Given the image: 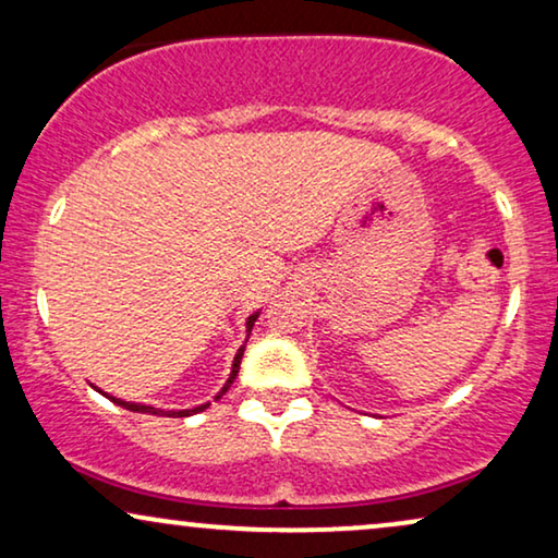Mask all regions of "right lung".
Segmentation results:
<instances>
[{"label": "right lung", "mask_w": 558, "mask_h": 558, "mask_svg": "<svg viewBox=\"0 0 558 558\" xmlns=\"http://www.w3.org/2000/svg\"><path fill=\"white\" fill-rule=\"evenodd\" d=\"M256 317H258V312H254V315H251L248 319H246V332L251 335V327H254V323H256ZM243 350H246V345H241L239 348V353H235V357H233V368H231V376H228V380H226V386L220 388V393L216 396V401L220 399V396H223L228 388H231V384L235 380V376H239V365H241V357H243ZM96 388V386H94ZM98 393H104L101 388H98ZM106 399H111L113 403H117V407H121V409H129V411H136V414H155V416H172V418H180V416H193V414H197V411H205L208 409V403H201V407H195V409H182V411H165V409H155V407H144V403H134V401H124V399H113V396H109V393H104Z\"/></svg>", "instance_id": "right-lung-1"}]
</instances>
